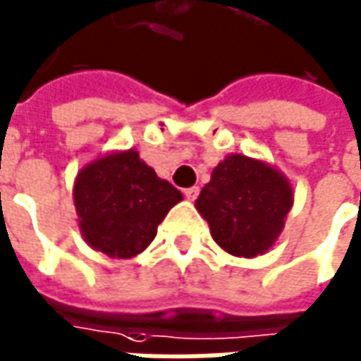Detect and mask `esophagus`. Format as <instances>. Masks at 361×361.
Instances as JSON below:
<instances>
[{
    "label": "esophagus",
    "instance_id": "esophagus-1",
    "mask_svg": "<svg viewBox=\"0 0 361 361\" xmlns=\"http://www.w3.org/2000/svg\"><path fill=\"white\" fill-rule=\"evenodd\" d=\"M183 195L188 197L190 201L197 200V195H200V188L197 185H193V188H188V190H183Z\"/></svg>",
    "mask_w": 361,
    "mask_h": 361
}]
</instances>
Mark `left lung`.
Instances as JSON below:
<instances>
[{
	"label": "left lung",
	"mask_w": 361,
	"mask_h": 361,
	"mask_svg": "<svg viewBox=\"0 0 361 361\" xmlns=\"http://www.w3.org/2000/svg\"><path fill=\"white\" fill-rule=\"evenodd\" d=\"M195 207L221 249L235 257H257L283 231L293 188L271 166L233 154L213 170Z\"/></svg>",
	"instance_id": "obj_1"
}]
</instances>
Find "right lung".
<instances>
[{
  "label": "right lung",
  "mask_w": 361,
  "mask_h": 361,
  "mask_svg": "<svg viewBox=\"0 0 361 361\" xmlns=\"http://www.w3.org/2000/svg\"><path fill=\"white\" fill-rule=\"evenodd\" d=\"M75 207L85 241L109 257L130 259L154 241L181 193L161 180L136 149L110 154L82 168Z\"/></svg>",
  "instance_id": "add662e5"
}]
</instances>
